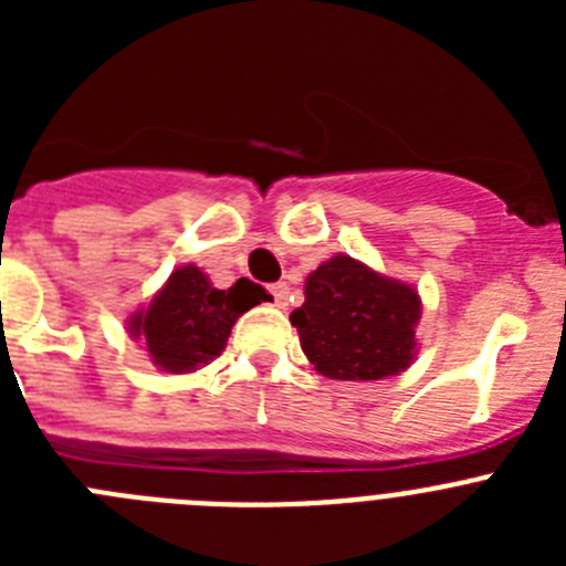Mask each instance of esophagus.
I'll use <instances>...</instances> for the list:
<instances>
[{
    "label": "esophagus",
    "instance_id": "esophagus-1",
    "mask_svg": "<svg viewBox=\"0 0 566 566\" xmlns=\"http://www.w3.org/2000/svg\"><path fill=\"white\" fill-rule=\"evenodd\" d=\"M269 294L274 297V306L286 308L289 306V289L286 283H274V286H269Z\"/></svg>",
    "mask_w": 566,
    "mask_h": 566
}]
</instances>
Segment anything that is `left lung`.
I'll use <instances>...</instances> for the list:
<instances>
[{"instance_id": "1", "label": "left lung", "mask_w": 566, "mask_h": 566, "mask_svg": "<svg viewBox=\"0 0 566 566\" xmlns=\"http://www.w3.org/2000/svg\"><path fill=\"white\" fill-rule=\"evenodd\" d=\"M419 314L417 289L334 254L308 274L306 303L289 319L323 377L385 379L413 363Z\"/></svg>"}]
</instances>
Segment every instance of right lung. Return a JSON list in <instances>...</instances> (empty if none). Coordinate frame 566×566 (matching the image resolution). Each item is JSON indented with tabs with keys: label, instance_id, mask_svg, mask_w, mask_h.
I'll return each instance as SVG.
<instances>
[{
	"label": "right lung",
	"instance_id": "1",
	"mask_svg": "<svg viewBox=\"0 0 566 566\" xmlns=\"http://www.w3.org/2000/svg\"><path fill=\"white\" fill-rule=\"evenodd\" d=\"M263 297L266 292L247 277L232 289H214L201 269L181 266L169 274L149 308L129 317V334L147 343L161 371H198L227 348L234 319Z\"/></svg>",
	"mask_w": 566,
	"mask_h": 566
}]
</instances>
